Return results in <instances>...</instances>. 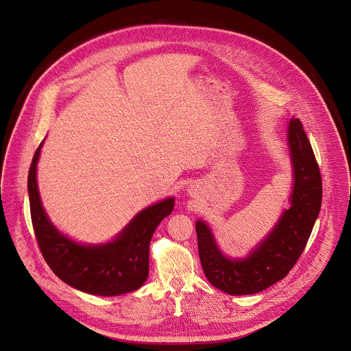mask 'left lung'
<instances>
[{"label":"left lung","mask_w":351,"mask_h":351,"mask_svg":"<svg viewBox=\"0 0 351 351\" xmlns=\"http://www.w3.org/2000/svg\"><path fill=\"white\" fill-rule=\"evenodd\" d=\"M288 142L293 165L291 208L261 245L243 260L225 257L215 243L209 228L195 225L198 253L208 281L230 295L260 292L287 277L301 257L322 204V177L309 139L298 118L288 128Z\"/></svg>","instance_id":"obj_1"}]
</instances>
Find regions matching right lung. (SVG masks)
Here are the masks:
<instances>
[{
    "label": "right lung",
    "instance_id": "1",
    "mask_svg": "<svg viewBox=\"0 0 351 351\" xmlns=\"http://www.w3.org/2000/svg\"><path fill=\"white\" fill-rule=\"evenodd\" d=\"M36 149L28 174L31 218L39 249L47 265L66 284L94 295L114 296L143 285L149 276V246L158 223L174 208V198L146 208L112 241L102 246H83L58 232L40 204Z\"/></svg>",
    "mask_w": 351,
    "mask_h": 351
}]
</instances>
